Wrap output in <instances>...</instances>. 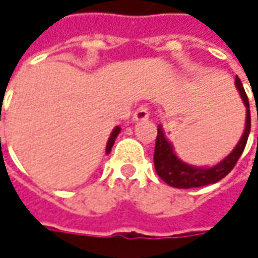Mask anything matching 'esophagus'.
Instances as JSON below:
<instances>
[{
  "mask_svg": "<svg viewBox=\"0 0 258 258\" xmlns=\"http://www.w3.org/2000/svg\"><path fill=\"white\" fill-rule=\"evenodd\" d=\"M150 118V111H148V107L143 104L137 108V111L133 115V120L134 121H143V120H148Z\"/></svg>",
  "mask_w": 258,
  "mask_h": 258,
  "instance_id": "obj_1",
  "label": "esophagus"
}]
</instances>
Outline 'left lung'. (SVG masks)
<instances>
[{
  "label": "left lung",
  "mask_w": 258,
  "mask_h": 258,
  "mask_svg": "<svg viewBox=\"0 0 258 258\" xmlns=\"http://www.w3.org/2000/svg\"><path fill=\"white\" fill-rule=\"evenodd\" d=\"M236 87H237L240 97L246 106V127H244L240 141L234 147V150L216 165L195 166L183 162L175 154L173 145L168 141L165 133L162 130V125H158V136H157L155 152H154V165H155V171L158 173L159 178L166 182L169 186L189 189L212 185V183H216L220 179H223L226 175L234 168L236 162L239 161L240 155L244 151L247 138L250 134V127H251L248 99H247V94L244 92V87H243L237 76H236Z\"/></svg>",
  "instance_id": "8db88e82"
}]
</instances>
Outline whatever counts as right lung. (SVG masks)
Wrapping results in <instances>:
<instances>
[{"instance_id":"right-lung-1","label":"right lung","mask_w":258,"mask_h":258,"mask_svg":"<svg viewBox=\"0 0 258 258\" xmlns=\"http://www.w3.org/2000/svg\"><path fill=\"white\" fill-rule=\"evenodd\" d=\"M120 131H121V128H120V127L117 125V127L113 130V133L110 134V138H108V141H107V145H106V154H110L111 148H113V145H114L115 138H117V136L120 134Z\"/></svg>"}]
</instances>
